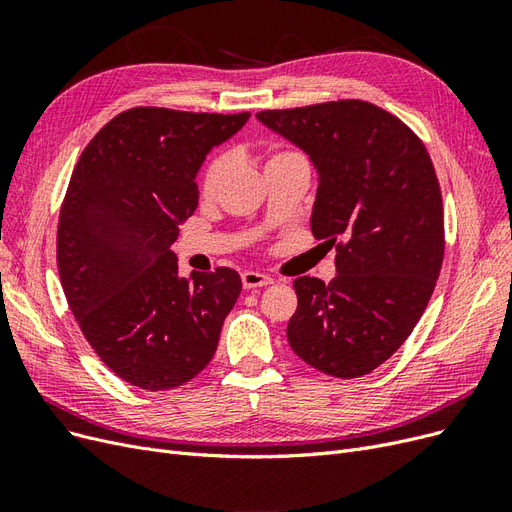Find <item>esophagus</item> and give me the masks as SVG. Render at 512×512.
Returning a JSON list of instances; mask_svg holds the SVG:
<instances>
[{"mask_svg":"<svg viewBox=\"0 0 512 512\" xmlns=\"http://www.w3.org/2000/svg\"><path fill=\"white\" fill-rule=\"evenodd\" d=\"M241 282H243V288L247 290H256L260 286H269L273 280L269 275L260 273V271H243L241 273Z\"/></svg>","mask_w":512,"mask_h":512,"instance_id":"34e87169","label":"esophagus"}]
</instances>
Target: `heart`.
<instances>
[{
  "label": "heart",
  "mask_w": 512,
  "mask_h": 512,
  "mask_svg": "<svg viewBox=\"0 0 512 512\" xmlns=\"http://www.w3.org/2000/svg\"><path fill=\"white\" fill-rule=\"evenodd\" d=\"M292 156H301V153L297 149H275L269 156L267 164L280 162V160H286ZM224 173H226V156L224 153H215V156L209 158V162L205 164L203 175H200V192H203L205 196H213L220 188Z\"/></svg>",
  "instance_id": "1"
}]
</instances>
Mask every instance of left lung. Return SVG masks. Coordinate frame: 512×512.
<instances>
[{
	"mask_svg": "<svg viewBox=\"0 0 512 512\" xmlns=\"http://www.w3.org/2000/svg\"><path fill=\"white\" fill-rule=\"evenodd\" d=\"M256 117L312 158V232L337 252L329 284L294 280L288 344L322 374L361 378L406 342L436 288L444 258L436 170L404 121L365 100Z\"/></svg>",
	"mask_w": 512,
	"mask_h": 512,
	"instance_id": "1",
	"label": "left lung"
}]
</instances>
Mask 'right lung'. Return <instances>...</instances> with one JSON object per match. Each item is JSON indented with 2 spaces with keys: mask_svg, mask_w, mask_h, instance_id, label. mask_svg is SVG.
Listing matches in <instances>:
<instances>
[{
  "mask_svg": "<svg viewBox=\"0 0 512 512\" xmlns=\"http://www.w3.org/2000/svg\"><path fill=\"white\" fill-rule=\"evenodd\" d=\"M247 117L136 106L108 121L72 170L57 226L61 288L100 361L138 389L198 376L237 303V271L179 277L170 245L198 207L200 164Z\"/></svg>",
  "mask_w": 512,
  "mask_h": 512,
  "instance_id": "obj_1",
  "label": "right lung"
}]
</instances>
